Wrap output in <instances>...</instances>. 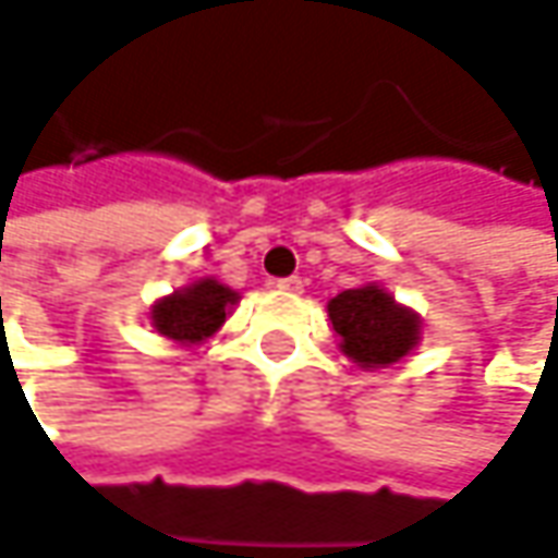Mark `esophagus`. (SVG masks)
Returning <instances> with one entry per match:
<instances>
[{"label":"esophagus","mask_w":558,"mask_h":558,"mask_svg":"<svg viewBox=\"0 0 558 558\" xmlns=\"http://www.w3.org/2000/svg\"><path fill=\"white\" fill-rule=\"evenodd\" d=\"M272 286H276L279 292H289V294H301V292H304V279H301V276H289V279H276Z\"/></svg>","instance_id":"esophagus-1"}]
</instances>
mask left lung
I'll return each mask as SVG.
<instances>
[{
    "label": "left lung",
    "instance_id": "8db88e82",
    "mask_svg": "<svg viewBox=\"0 0 558 558\" xmlns=\"http://www.w3.org/2000/svg\"><path fill=\"white\" fill-rule=\"evenodd\" d=\"M326 314L339 336V349L351 364L379 371L404 361L421 345L424 320L417 311L404 307L379 282L345 289L329 298Z\"/></svg>",
    "mask_w": 558,
    "mask_h": 558
}]
</instances>
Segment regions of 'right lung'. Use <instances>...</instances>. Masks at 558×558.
Instances as JSON below:
<instances>
[{"label": "right lung", "mask_w": 558, "mask_h": 558, "mask_svg": "<svg viewBox=\"0 0 558 558\" xmlns=\"http://www.w3.org/2000/svg\"><path fill=\"white\" fill-rule=\"evenodd\" d=\"M238 301H241V292H235L232 286L204 276V279H194L182 289H175L172 294L156 298L147 320L162 339H169L182 349H194V345H204L222 329V323L232 314Z\"/></svg>", "instance_id": "add662e5"}]
</instances>
